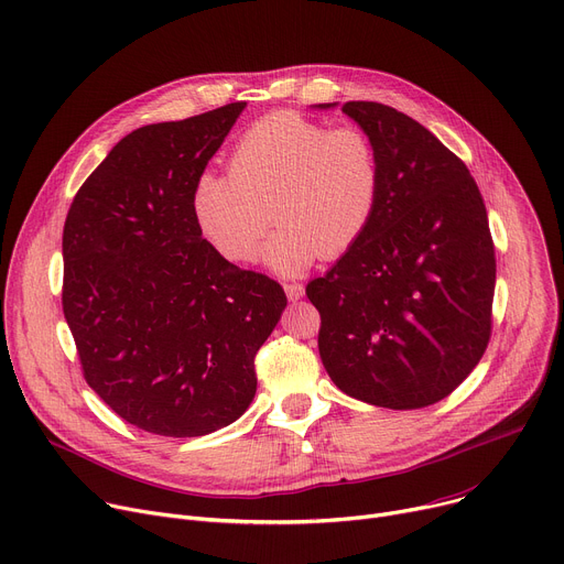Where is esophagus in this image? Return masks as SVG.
<instances>
[{
  "instance_id": "obj_1",
  "label": "esophagus",
  "mask_w": 564,
  "mask_h": 564,
  "mask_svg": "<svg viewBox=\"0 0 564 564\" xmlns=\"http://www.w3.org/2000/svg\"><path fill=\"white\" fill-rule=\"evenodd\" d=\"M285 294H288L290 302H299V299L306 294V288L302 283H288L285 285Z\"/></svg>"
}]
</instances>
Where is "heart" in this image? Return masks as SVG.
Segmentation results:
<instances>
[{
	"label": "heart",
	"instance_id": "obj_1",
	"mask_svg": "<svg viewBox=\"0 0 564 564\" xmlns=\"http://www.w3.org/2000/svg\"><path fill=\"white\" fill-rule=\"evenodd\" d=\"M381 197V159L358 127L326 129L292 110L253 122L229 156V176L204 172L191 210L204 240L231 262H249L270 227L268 265L296 276L315 258L347 253L367 234Z\"/></svg>",
	"mask_w": 564,
	"mask_h": 564
}]
</instances>
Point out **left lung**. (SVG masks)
Listing matches in <instances>:
<instances>
[{
    "mask_svg": "<svg viewBox=\"0 0 564 564\" xmlns=\"http://www.w3.org/2000/svg\"><path fill=\"white\" fill-rule=\"evenodd\" d=\"M343 112L379 149L381 197L358 245L306 288L322 317L319 356L358 401L424 408L452 394L490 343L487 210L467 165L426 127L377 101Z\"/></svg>",
    "mask_w": 564,
    "mask_h": 564,
    "instance_id": "obj_1",
    "label": "left lung"
}]
</instances>
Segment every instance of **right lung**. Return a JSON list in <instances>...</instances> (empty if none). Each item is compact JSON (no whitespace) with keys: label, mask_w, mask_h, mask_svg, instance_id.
<instances>
[{"label":"right lung","mask_w":564,"mask_h":564,"mask_svg":"<svg viewBox=\"0 0 564 564\" xmlns=\"http://www.w3.org/2000/svg\"><path fill=\"white\" fill-rule=\"evenodd\" d=\"M245 101L124 135L74 197L63 229V313L88 386L154 435L234 424L256 394V351L283 288L221 258L191 195Z\"/></svg>","instance_id":"1"}]
</instances>
